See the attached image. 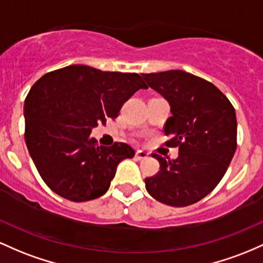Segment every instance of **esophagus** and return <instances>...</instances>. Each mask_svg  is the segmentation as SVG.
Returning a JSON list of instances; mask_svg holds the SVG:
<instances>
[{
	"instance_id": "34e87169",
	"label": "esophagus",
	"mask_w": 263,
	"mask_h": 263,
	"mask_svg": "<svg viewBox=\"0 0 263 263\" xmlns=\"http://www.w3.org/2000/svg\"><path fill=\"white\" fill-rule=\"evenodd\" d=\"M149 156L146 152H144V150H138L137 154H135V158H137V160H145V159Z\"/></svg>"
}]
</instances>
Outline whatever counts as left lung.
<instances>
[{
	"mask_svg": "<svg viewBox=\"0 0 263 263\" xmlns=\"http://www.w3.org/2000/svg\"><path fill=\"white\" fill-rule=\"evenodd\" d=\"M150 88L169 102L164 126L179 156L166 160L154 154L160 170L145 179L158 201L175 208L195 203L211 193L225 175L237 146L235 108L219 88L184 70L141 74Z\"/></svg>",
	"mask_w": 263,
	"mask_h": 263,
	"instance_id": "left-lung-1",
	"label": "left lung"
}]
</instances>
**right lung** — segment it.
<instances>
[{
	"label": "right lung",
	"mask_w": 263,
	"mask_h": 263,
	"mask_svg": "<svg viewBox=\"0 0 263 263\" xmlns=\"http://www.w3.org/2000/svg\"><path fill=\"white\" fill-rule=\"evenodd\" d=\"M147 88L137 73L103 72L83 64L40 78L25 100V139L41 178L74 202L104 195L117 166L135 152L125 143L103 146L92 129L116 119L137 90Z\"/></svg>",
	"instance_id": "add662e5"
}]
</instances>
